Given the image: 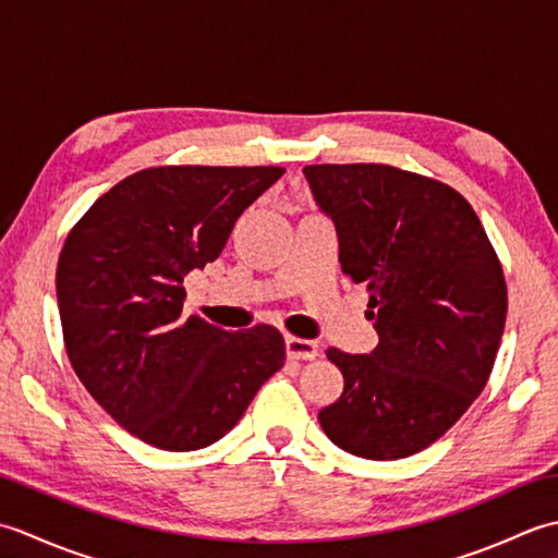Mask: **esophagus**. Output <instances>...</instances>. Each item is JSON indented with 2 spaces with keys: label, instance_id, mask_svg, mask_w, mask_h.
Returning a JSON list of instances; mask_svg holds the SVG:
<instances>
[{
  "label": "esophagus",
  "instance_id": "esophagus-1",
  "mask_svg": "<svg viewBox=\"0 0 558 558\" xmlns=\"http://www.w3.org/2000/svg\"><path fill=\"white\" fill-rule=\"evenodd\" d=\"M286 352H288V360H302V362H310L318 357V345L314 340H304V338H294L288 336L286 338Z\"/></svg>",
  "mask_w": 558,
  "mask_h": 558
}]
</instances>
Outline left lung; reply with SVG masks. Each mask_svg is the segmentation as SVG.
I'll return each instance as SVG.
<instances>
[{
	"instance_id": "8db88e82",
	"label": "left lung",
	"mask_w": 558,
	"mask_h": 558,
	"mask_svg": "<svg viewBox=\"0 0 558 558\" xmlns=\"http://www.w3.org/2000/svg\"><path fill=\"white\" fill-rule=\"evenodd\" d=\"M333 220L340 266L369 290V354L328 348L345 378L318 412L338 448L366 460L420 453L487 386L506 326V282L477 213L456 189L390 165H306Z\"/></svg>"
}]
</instances>
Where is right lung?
I'll list each match as a JSON object with an SVG mask.
<instances>
[{"label": "right lung", "mask_w": 558, "mask_h": 558, "mask_svg": "<svg viewBox=\"0 0 558 558\" xmlns=\"http://www.w3.org/2000/svg\"><path fill=\"white\" fill-rule=\"evenodd\" d=\"M282 168H150L69 232L57 306L69 362L110 417L162 450H198L242 420L286 362L272 326L228 333L182 316L184 278L216 260Z\"/></svg>", "instance_id": "1"}]
</instances>
